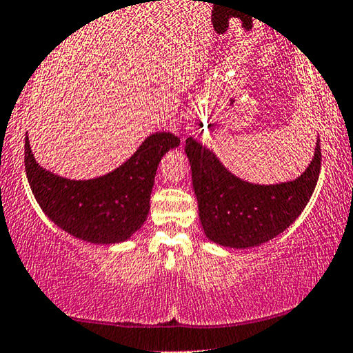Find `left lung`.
I'll return each mask as SVG.
<instances>
[{"instance_id": "8db88e82", "label": "left lung", "mask_w": 353, "mask_h": 353, "mask_svg": "<svg viewBox=\"0 0 353 353\" xmlns=\"http://www.w3.org/2000/svg\"><path fill=\"white\" fill-rule=\"evenodd\" d=\"M185 153L205 235L233 250L261 246L285 232L309 203L321 166L320 139L307 170L280 183H254L235 176L193 137L185 141Z\"/></svg>"}]
</instances>
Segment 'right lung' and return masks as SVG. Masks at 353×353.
<instances>
[{
  "label": "right lung",
  "instance_id": "1",
  "mask_svg": "<svg viewBox=\"0 0 353 353\" xmlns=\"http://www.w3.org/2000/svg\"><path fill=\"white\" fill-rule=\"evenodd\" d=\"M179 143L172 132H153L117 170L75 181L39 165L26 136L27 179L39 208L59 228L94 245H115L147 221L158 165Z\"/></svg>",
  "mask_w": 353,
  "mask_h": 353
}]
</instances>
